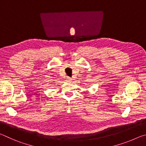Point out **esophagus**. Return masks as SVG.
Instances as JSON below:
<instances>
[{
	"mask_svg": "<svg viewBox=\"0 0 146 146\" xmlns=\"http://www.w3.org/2000/svg\"><path fill=\"white\" fill-rule=\"evenodd\" d=\"M67 80L68 81V82H70V81L72 80V78H70V77H69V76H68V77H67Z\"/></svg>",
	"mask_w": 146,
	"mask_h": 146,
	"instance_id": "34e87169",
	"label": "esophagus"
}]
</instances>
